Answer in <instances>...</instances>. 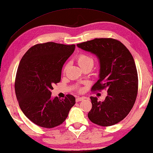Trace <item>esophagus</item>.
Wrapping results in <instances>:
<instances>
[{"mask_svg": "<svg viewBox=\"0 0 153 153\" xmlns=\"http://www.w3.org/2000/svg\"><path fill=\"white\" fill-rule=\"evenodd\" d=\"M84 100L83 97H76V102H79L82 101V100Z\"/></svg>", "mask_w": 153, "mask_h": 153, "instance_id": "obj_1", "label": "esophagus"}]
</instances>
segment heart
I'll return each instance as SVG.
<instances>
[{
  "label": "heart",
  "instance_id": "b5f03b06",
  "mask_svg": "<svg viewBox=\"0 0 153 153\" xmlns=\"http://www.w3.org/2000/svg\"><path fill=\"white\" fill-rule=\"evenodd\" d=\"M77 62L80 66L82 68H83L87 66H91L93 67L94 64V59L91 56H90L89 55L86 53H81L78 56L76 57ZM68 67V64H66L64 68V72H65L67 70ZM79 91H81L82 88H79Z\"/></svg>",
  "mask_w": 153,
  "mask_h": 153
}]
</instances>
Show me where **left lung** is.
<instances>
[{"instance_id":"obj_1","label":"left lung","mask_w":153,"mask_h":153,"mask_svg":"<svg viewBox=\"0 0 153 153\" xmlns=\"http://www.w3.org/2000/svg\"><path fill=\"white\" fill-rule=\"evenodd\" d=\"M77 47L96 55L100 60V79L92 91L108 92L102 102L90 97L92 108L88 118L100 126L118 123L129 113L136 100L138 77L133 56L121 42L111 38L95 39Z\"/></svg>"}]
</instances>
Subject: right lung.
<instances>
[{
  "label": "right lung",
  "mask_w": 153,
  "mask_h": 153,
  "mask_svg": "<svg viewBox=\"0 0 153 153\" xmlns=\"http://www.w3.org/2000/svg\"><path fill=\"white\" fill-rule=\"evenodd\" d=\"M75 49V45L48 42L30 47L17 68L15 91L20 108L40 127L53 128L67 118L76 103L71 94L64 99L51 98L53 85L61 80L62 69Z\"/></svg>",
  "instance_id": "add662e5"
}]
</instances>
